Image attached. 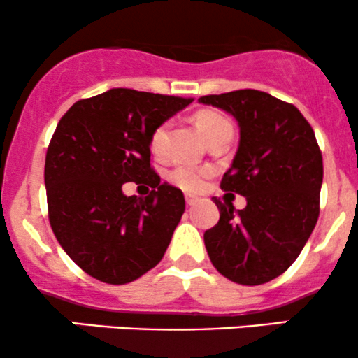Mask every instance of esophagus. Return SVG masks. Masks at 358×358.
Returning a JSON list of instances; mask_svg holds the SVG:
<instances>
[{"label":"esophagus","mask_w":358,"mask_h":358,"mask_svg":"<svg viewBox=\"0 0 358 358\" xmlns=\"http://www.w3.org/2000/svg\"><path fill=\"white\" fill-rule=\"evenodd\" d=\"M185 202H187L188 207H192V205H195L196 202H199V199L193 195H185Z\"/></svg>","instance_id":"1"}]
</instances>
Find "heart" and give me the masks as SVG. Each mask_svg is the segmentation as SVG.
Instances as JSON below:
<instances>
[{
	"label": "heart",
	"instance_id": "b5f03b06",
	"mask_svg": "<svg viewBox=\"0 0 358 358\" xmlns=\"http://www.w3.org/2000/svg\"><path fill=\"white\" fill-rule=\"evenodd\" d=\"M195 121L196 129L202 134L205 141H208L212 136H215L217 133H220L222 129H227L231 127V122L227 121L224 116H220L219 113H213V110H200L193 117ZM166 131L168 124L158 126L153 131L150 139L151 151L156 155H162L165 151V143H166ZM208 175V170L205 168H195L190 165H178L173 171L170 173V180L176 187L183 188L187 192H196L199 188H202L203 178Z\"/></svg>",
	"mask_w": 358,
	"mask_h": 358
}]
</instances>
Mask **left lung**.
Segmentation results:
<instances>
[{
	"mask_svg": "<svg viewBox=\"0 0 358 358\" xmlns=\"http://www.w3.org/2000/svg\"><path fill=\"white\" fill-rule=\"evenodd\" d=\"M200 104L229 113L239 124V148L222 190L245 196V208L213 200L219 224L203 234L212 264L245 286L264 285L296 261L320 213L323 158L303 114L254 89L203 96Z\"/></svg>",
	"mask_w": 358,
	"mask_h": 358,
	"instance_id": "8db88e82",
	"label": "left lung"
}]
</instances>
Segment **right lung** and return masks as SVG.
I'll return each instance as SVG.
<instances>
[{"instance_id": "1", "label": "right lung", "mask_w": 358, "mask_h": 358, "mask_svg": "<svg viewBox=\"0 0 358 358\" xmlns=\"http://www.w3.org/2000/svg\"><path fill=\"white\" fill-rule=\"evenodd\" d=\"M193 99L110 89L77 101L45 158L48 219L69 257L89 276L126 285L155 268L185 212L180 188L150 165L153 131ZM127 181L152 187L127 197Z\"/></svg>"}]
</instances>
